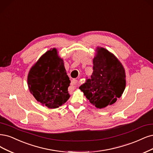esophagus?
I'll use <instances>...</instances> for the list:
<instances>
[{"instance_id": "esophagus-1", "label": "esophagus", "mask_w": 153, "mask_h": 153, "mask_svg": "<svg viewBox=\"0 0 153 153\" xmlns=\"http://www.w3.org/2000/svg\"><path fill=\"white\" fill-rule=\"evenodd\" d=\"M79 85L78 82L76 80H73L71 81V87L73 88V90H74L76 88V87Z\"/></svg>"}]
</instances>
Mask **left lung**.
I'll use <instances>...</instances> for the list:
<instances>
[{
    "mask_svg": "<svg viewBox=\"0 0 153 153\" xmlns=\"http://www.w3.org/2000/svg\"><path fill=\"white\" fill-rule=\"evenodd\" d=\"M91 78L79 87L84 96L97 108L116 102L125 88V71L122 63L112 53L97 47L93 59Z\"/></svg>",
    "mask_w": 153,
    "mask_h": 153,
    "instance_id": "1",
    "label": "left lung"
}]
</instances>
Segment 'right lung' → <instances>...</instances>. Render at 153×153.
I'll return each mask as SVG.
<instances>
[{"label": "right lung", "instance_id": "add662e5", "mask_svg": "<svg viewBox=\"0 0 153 153\" xmlns=\"http://www.w3.org/2000/svg\"><path fill=\"white\" fill-rule=\"evenodd\" d=\"M27 82L31 94L48 108H59L70 97V78L56 48L47 51L31 67Z\"/></svg>", "mask_w": 153, "mask_h": 153}]
</instances>
